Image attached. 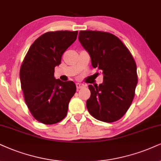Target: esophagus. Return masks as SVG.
<instances>
[{"label": "esophagus", "instance_id": "obj_1", "mask_svg": "<svg viewBox=\"0 0 161 161\" xmlns=\"http://www.w3.org/2000/svg\"><path fill=\"white\" fill-rule=\"evenodd\" d=\"M84 86H85V85L83 84H79V83H77V84H76V87H77V90L83 88V87H84Z\"/></svg>", "mask_w": 161, "mask_h": 161}]
</instances>
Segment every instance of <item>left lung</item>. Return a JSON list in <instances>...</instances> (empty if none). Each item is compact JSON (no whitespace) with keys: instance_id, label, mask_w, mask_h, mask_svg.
<instances>
[{"instance_id":"left-lung-1","label":"left lung","mask_w":161,"mask_h":161,"mask_svg":"<svg viewBox=\"0 0 161 161\" xmlns=\"http://www.w3.org/2000/svg\"><path fill=\"white\" fill-rule=\"evenodd\" d=\"M79 42L90 54L93 68L102 71L99 85H89V113L99 121L119 120L130 108L137 84L136 65L131 53L118 37L102 31H81Z\"/></svg>"}]
</instances>
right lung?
<instances>
[{
	"label": "right lung",
	"mask_w": 161,
	"mask_h": 161,
	"mask_svg": "<svg viewBox=\"0 0 161 161\" xmlns=\"http://www.w3.org/2000/svg\"><path fill=\"white\" fill-rule=\"evenodd\" d=\"M77 36V31L44 33L31 45L21 64L20 80L26 104L36 119L43 124L63 120L76 92L73 81L55 78L54 68L60 64L63 53Z\"/></svg>",
	"instance_id": "right-lung-1"
}]
</instances>
